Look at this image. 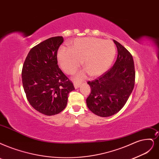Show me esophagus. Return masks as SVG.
Returning a JSON list of instances; mask_svg holds the SVG:
<instances>
[{
  "label": "esophagus",
  "mask_w": 159,
  "mask_h": 159,
  "mask_svg": "<svg viewBox=\"0 0 159 159\" xmlns=\"http://www.w3.org/2000/svg\"><path fill=\"white\" fill-rule=\"evenodd\" d=\"M80 83H74V86H75V89H78L79 87H80Z\"/></svg>",
  "instance_id": "esophagus-1"
}]
</instances>
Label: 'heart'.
<instances>
[{"instance_id":"obj_1","label":"heart","mask_w":159,"mask_h":159,"mask_svg":"<svg viewBox=\"0 0 159 159\" xmlns=\"http://www.w3.org/2000/svg\"><path fill=\"white\" fill-rule=\"evenodd\" d=\"M116 47L111 40L95 37L75 39L70 48L61 47L57 58L61 68L68 75L73 74L82 63L85 69L75 75V79H84L88 74L98 76L105 73L113 63Z\"/></svg>"}]
</instances>
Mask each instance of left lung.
I'll return each instance as SVG.
<instances>
[{
	"mask_svg": "<svg viewBox=\"0 0 159 159\" xmlns=\"http://www.w3.org/2000/svg\"><path fill=\"white\" fill-rule=\"evenodd\" d=\"M118 56L113 66L99 77L88 81L91 92L86 104L93 113L102 117L113 115L124 107L134 89L135 68L132 54L113 40Z\"/></svg>",
	"mask_w": 159,
	"mask_h": 159,
	"instance_id": "obj_1",
	"label": "left lung"
}]
</instances>
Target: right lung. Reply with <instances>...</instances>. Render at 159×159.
I'll return each instance as SVG.
<instances>
[{
  "instance_id": "right-lung-1",
  "label": "right lung",
  "mask_w": 159,
  "mask_h": 159,
  "mask_svg": "<svg viewBox=\"0 0 159 159\" xmlns=\"http://www.w3.org/2000/svg\"><path fill=\"white\" fill-rule=\"evenodd\" d=\"M63 37L45 40L29 51L23 63V87L28 102L40 113L51 116L66 108L73 84L57 65V53Z\"/></svg>"
}]
</instances>
